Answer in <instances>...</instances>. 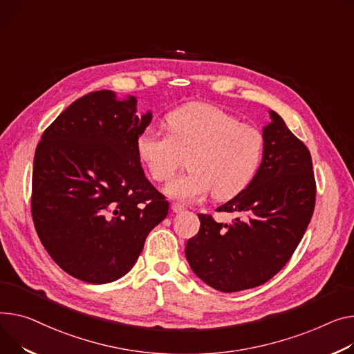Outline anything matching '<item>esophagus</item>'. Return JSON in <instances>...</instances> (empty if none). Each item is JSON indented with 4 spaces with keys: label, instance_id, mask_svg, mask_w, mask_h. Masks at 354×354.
Masks as SVG:
<instances>
[{
    "label": "esophagus",
    "instance_id": "esophagus-1",
    "mask_svg": "<svg viewBox=\"0 0 354 354\" xmlns=\"http://www.w3.org/2000/svg\"><path fill=\"white\" fill-rule=\"evenodd\" d=\"M172 210L175 212V214H179V212L185 210V206L180 205V203H178V202H174V203H172Z\"/></svg>",
    "mask_w": 354,
    "mask_h": 354
}]
</instances>
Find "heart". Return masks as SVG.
Segmentation results:
<instances>
[{
    "instance_id": "heart-1",
    "label": "heart",
    "mask_w": 354,
    "mask_h": 354,
    "mask_svg": "<svg viewBox=\"0 0 354 354\" xmlns=\"http://www.w3.org/2000/svg\"><path fill=\"white\" fill-rule=\"evenodd\" d=\"M168 132L140 131L136 149L156 182L169 180L185 156L189 171L167 192L182 201H199L210 191L218 201L242 194L262 167L266 139L262 131L209 104H186L167 116Z\"/></svg>"
}]
</instances>
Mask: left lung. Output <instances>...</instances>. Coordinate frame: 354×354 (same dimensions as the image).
Here are the masks:
<instances>
[{
  "mask_svg": "<svg viewBox=\"0 0 354 354\" xmlns=\"http://www.w3.org/2000/svg\"><path fill=\"white\" fill-rule=\"evenodd\" d=\"M270 118L261 169L242 194L216 209L239 216L223 225L198 214L199 232L186 243L195 274L225 293L261 286L283 269L315 210L310 152L274 111Z\"/></svg>",
  "mask_w": 354,
  "mask_h": 354,
  "instance_id": "8db88e82",
  "label": "left lung"
}]
</instances>
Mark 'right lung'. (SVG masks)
Segmentation results:
<instances>
[{"label":"right lung","instance_id":"obj_1","mask_svg":"<svg viewBox=\"0 0 354 354\" xmlns=\"http://www.w3.org/2000/svg\"><path fill=\"white\" fill-rule=\"evenodd\" d=\"M152 113L108 89L71 104L41 136L31 215L53 261L86 283H109L135 265L169 202L145 178L138 136Z\"/></svg>","mask_w":354,"mask_h":354}]
</instances>
